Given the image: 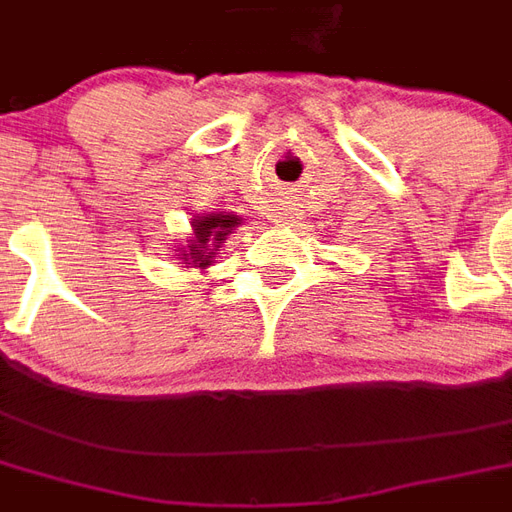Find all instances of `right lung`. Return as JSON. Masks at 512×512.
Instances as JSON below:
<instances>
[{"mask_svg":"<svg viewBox=\"0 0 512 512\" xmlns=\"http://www.w3.org/2000/svg\"><path fill=\"white\" fill-rule=\"evenodd\" d=\"M241 222V219H235V216H222V213H216V216H197L194 219V244H191L189 260L191 263H197L200 268L211 266V257L216 255L213 249L222 244L224 235L230 227Z\"/></svg>","mask_w":512,"mask_h":512,"instance_id":"add662e5","label":"right lung"}]
</instances>
